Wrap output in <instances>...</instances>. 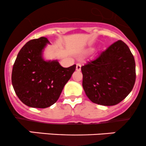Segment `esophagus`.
Wrapping results in <instances>:
<instances>
[{"mask_svg":"<svg viewBox=\"0 0 146 146\" xmlns=\"http://www.w3.org/2000/svg\"><path fill=\"white\" fill-rule=\"evenodd\" d=\"M81 67H82V65H81L80 64H76V71H80L81 70Z\"/></svg>","mask_w":146,"mask_h":146,"instance_id":"esophagus-1","label":"esophagus"}]
</instances>
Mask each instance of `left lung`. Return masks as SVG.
Returning a JSON list of instances; mask_svg holds the SVG:
<instances>
[{
    "label": "left lung",
    "instance_id": "1",
    "mask_svg": "<svg viewBox=\"0 0 146 146\" xmlns=\"http://www.w3.org/2000/svg\"><path fill=\"white\" fill-rule=\"evenodd\" d=\"M81 70L86 95L93 103L103 106L120 103L135 82V60L122 40L109 46Z\"/></svg>",
    "mask_w": 146,
    "mask_h": 146
}]
</instances>
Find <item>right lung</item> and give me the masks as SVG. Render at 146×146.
Wrapping results in <instances>:
<instances>
[{
	"label": "right lung",
	"mask_w": 146,
	"mask_h": 146,
	"mask_svg": "<svg viewBox=\"0 0 146 146\" xmlns=\"http://www.w3.org/2000/svg\"><path fill=\"white\" fill-rule=\"evenodd\" d=\"M50 42L41 37L27 42L18 52L12 71V84L20 100L33 108L54 104L70 80L76 64L62 67L56 60H44L43 51Z\"/></svg>",
	"instance_id": "1"
}]
</instances>
